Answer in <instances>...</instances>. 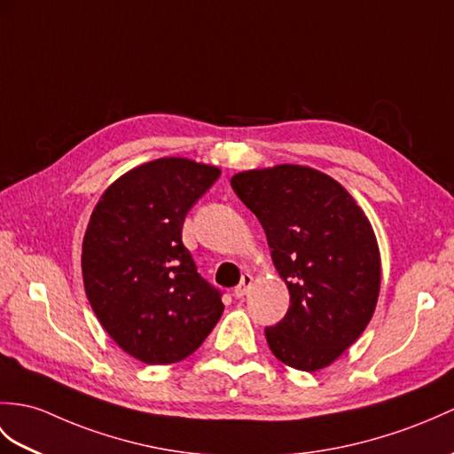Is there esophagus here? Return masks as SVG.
<instances>
[{
	"label": "esophagus",
	"instance_id": "34e87169",
	"mask_svg": "<svg viewBox=\"0 0 454 454\" xmlns=\"http://www.w3.org/2000/svg\"><path fill=\"white\" fill-rule=\"evenodd\" d=\"M251 284H253V277H251V275H241V280H239V284H238L236 290H234L236 298H244L246 294L249 292Z\"/></svg>",
	"mask_w": 454,
	"mask_h": 454
}]
</instances>
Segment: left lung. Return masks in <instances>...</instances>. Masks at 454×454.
<instances>
[{"mask_svg": "<svg viewBox=\"0 0 454 454\" xmlns=\"http://www.w3.org/2000/svg\"><path fill=\"white\" fill-rule=\"evenodd\" d=\"M230 184L259 218L290 292L286 317L265 329L270 352L294 370H323L375 313L381 253L370 218L346 187L309 166L255 168Z\"/></svg>", "mask_w": 454, "mask_h": 454, "instance_id": "8db88e82", "label": "left lung"}]
</instances>
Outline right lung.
<instances>
[{
  "mask_svg": "<svg viewBox=\"0 0 454 454\" xmlns=\"http://www.w3.org/2000/svg\"><path fill=\"white\" fill-rule=\"evenodd\" d=\"M218 176V166L192 158H156L115 179L92 210L81 253L84 294L110 339L143 364L193 354L224 311L182 244L187 210Z\"/></svg>",
  "mask_w": 454,
  "mask_h": 454,
  "instance_id": "right-lung-1",
  "label": "right lung"
}]
</instances>
